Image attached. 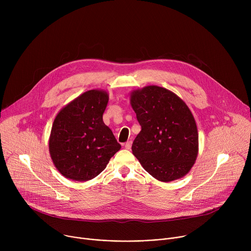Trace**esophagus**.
Instances as JSON below:
<instances>
[{"mask_svg": "<svg viewBox=\"0 0 251 251\" xmlns=\"http://www.w3.org/2000/svg\"><path fill=\"white\" fill-rule=\"evenodd\" d=\"M131 146H132V141H128V142L125 143V149L130 150V149H131Z\"/></svg>", "mask_w": 251, "mask_h": 251, "instance_id": "esophagus-1", "label": "esophagus"}]
</instances>
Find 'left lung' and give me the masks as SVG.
Segmentation results:
<instances>
[{
  "label": "left lung",
  "instance_id": "8db88e82",
  "mask_svg": "<svg viewBox=\"0 0 251 251\" xmlns=\"http://www.w3.org/2000/svg\"><path fill=\"white\" fill-rule=\"evenodd\" d=\"M141 125L132 152L142 167L161 182L186 176L199 152V134L187 104L172 91L150 85L131 93Z\"/></svg>",
  "mask_w": 251,
  "mask_h": 251
}]
</instances>
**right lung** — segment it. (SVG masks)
Listing matches in <instances>:
<instances>
[{
    "label": "right lung",
    "mask_w": 251,
    "mask_h": 251,
    "mask_svg": "<svg viewBox=\"0 0 251 251\" xmlns=\"http://www.w3.org/2000/svg\"><path fill=\"white\" fill-rule=\"evenodd\" d=\"M108 93L92 89L68 103L56 115L50 137V154L67 178L85 182L98 176L121 148L102 119Z\"/></svg>",
    "instance_id": "add662e5"
}]
</instances>
